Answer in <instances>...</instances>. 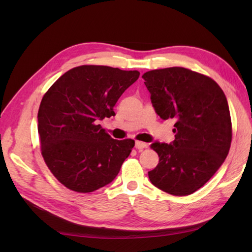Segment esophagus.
Instances as JSON below:
<instances>
[{
	"mask_svg": "<svg viewBox=\"0 0 252 252\" xmlns=\"http://www.w3.org/2000/svg\"><path fill=\"white\" fill-rule=\"evenodd\" d=\"M147 144L146 143H144V142H141V141H136L135 142V148L136 149H138V151H143L144 148H147Z\"/></svg>",
	"mask_w": 252,
	"mask_h": 252,
	"instance_id": "esophagus-1",
	"label": "esophagus"
}]
</instances>
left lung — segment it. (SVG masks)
<instances>
[{
  "label": "left lung",
  "mask_w": 252,
  "mask_h": 252,
  "mask_svg": "<svg viewBox=\"0 0 252 252\" xmlns=\"http://www.w3.org/2000/svg\"><path fill=\"white\" fill-rule=\"evenodd\" d=\"M142 78L157 115L175 121L172 143L151 145L159 163L148 178L168 194L190 195L212 178L231 147L225 94L215 80L183 67L156 69Z\"/></svg>",
  "instance_id": "obj_1"
}]
</instances>
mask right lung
Returning <instances> with one entry per match:
<instances>
[{
	"mask_svg": "<svg viewBox=\"0 0 252 252\" xmlns=\"http://www.w3.org/2000/svg\"><path fill=\"white\" fill-rule=\"evenodd\" d=\"M140 77L136 70L83 65L57 80L41 100L37 132L53 175L67 189L92 192L115 180L134 141L111 138L98 125Z\"/></svg>",
	"mask_w": 252,
	"mask_h": 252,
	"instance_id": "right-lung-1",
	"label": "right lung"
}]
</instances>
